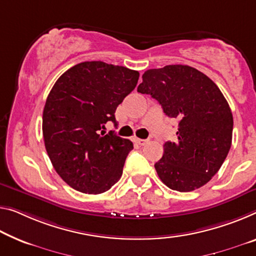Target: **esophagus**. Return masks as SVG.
Returning a JSON list of instances; mask_svg holds the SVG:
<instances>
[{
	"label": "esophagus",
	"mask_w": 256,
	"mask_h": 256,
	"mask_svg": "<svg viewBox=\"0 0 256 256\" xmlns=\"http://www.w3.org/2000/svg\"><path fill=\"white\" fill-rule=\"evenodd\" d=\"M135 142L138 145H140V146H143V145H145V144L148 143L146 140H140V138H135Z\"/></svg>",
	"instance_id": "esophagus-1"
}]
</instances>
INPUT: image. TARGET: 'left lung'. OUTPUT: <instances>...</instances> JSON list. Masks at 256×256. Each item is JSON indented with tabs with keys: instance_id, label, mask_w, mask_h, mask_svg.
I'll return each mask as SVG.
<instances>
[{
	"instance_id": "left-lung-1",
	"label": "left lung",
	"mask_w": 256,
	"mask_h": 256,
	"mask_svg": "<svg viewBox=\"0 0 256 256\" xmlns=\"http://www.w3.org/2000/svg\"><path fill=\"white\" fill-rule=\"evenodd\" d=\"M137 92L151 95L180 119L176 142H166L154 164L160 180L180 192L202 188L218 172L232 142L234 118L221 90L188 65L148 70Z\"/></svg>"
}]
</instances>
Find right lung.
<instances>
[{
  "mask_svg": "<svg viewBox=\"0 0 256 256\" xmlns=\"http://www.w3.org/2000/svg\"><path fill=\"white\" fill-rule=\"evenodd\" d=\"M140 73L104 62H80L58 78L43 110L42 132L51 164L64 182L84 194H98L120 180L129 140L113 132L108 121L135 89Z\"/></svg>",
  "mask_w": 256,
  "mask_h": 256,
  "instance_id": "add662e5",
  "label": "right lung"
}]
</instances>
